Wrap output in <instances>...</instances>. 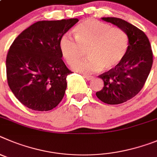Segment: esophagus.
Here are the masks:
<instances>
[{"instance_id":"1","label":"esophagus","mask_w":157,"mask_h":157,"mask_svg":"<svg viewBox=\"0 0 157 157\" xmlns=\"http://www.w3.org/2000/svg\"><path fill=\"white\" fill-rule=\"evenodd\" d=\"M84 78L87 79V80H92L93 78H94V77H93L92 76H90V75H85V74H84Z\"/></svg>"}]
</instances>
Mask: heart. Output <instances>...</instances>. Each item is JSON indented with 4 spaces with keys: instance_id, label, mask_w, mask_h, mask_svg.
Segmentation results:
<instances>
[{
    "instance_id": "obj_1",
    "label": "heart",
    "mask_w": 157,
    "mask_h": 157,
    "mask_svg": "<svg viewBox=\"0 0 157 157\" xmlns=\"http://www.w3.org/2000/svg\"><path fill=\"white\" fill-rule=\"evenodd\" d=\"M76 40L66 33L59 40V49L68 64L71 65L87 50L89 58L73 65L74 71L92 73L103 69L109 70L121 63L129 45L127 33L122 29L111 27L93 19H87L74 29Z\"/></svg>"
}]
</instances>
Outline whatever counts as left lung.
I'll use <instances>...</instances> for the list:
<instances>
[{"label":"left lung","mask_w":157,"mask_h":157,"mask_svg":"<svg viewBox=\"0 0 157 157\" xmlns=\"http://www.w3.org/2000/svg\"><path fill=\"white\" fill-rule=\"evenodd\" d=\"M101 19L122 29L129 40L127 54L121 63L98 76L104 87L96 92V96L109 105H117L132 98L142 90L152 68V52L147 36L136 26L119 18Z\"/></svg>","instance_id":"1"}]
</instances>
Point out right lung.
<instances>
[{"label": "right lung", "instance_id": "add662e5", "mask_svg": "<svg viewBox=\"0 0 157 157\" xmlns=\"http://www.w3.org/2000/svg\"><path fill=\"white\" fill-rule=\"evenodd\" d=\"M77 19L39 21L23 30L10 47L6 59L10 89L22 104L48 111L65 94L72 73L62 59L59 40Z\"/></svg>", "mask_w": 157, "mask_h": 157}]
</instances>
